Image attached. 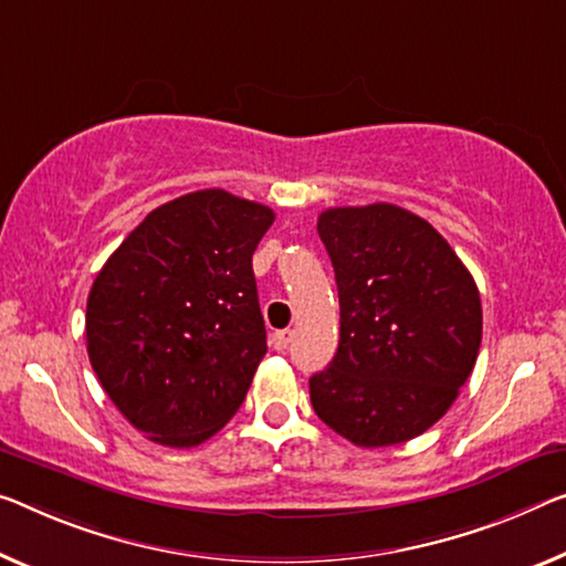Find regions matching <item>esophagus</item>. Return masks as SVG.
Here are the masks:
<instances>
[{
  "instance_id": "34e87169",
  "label": "esophagus",
  "mask_w": 566,
  "mask_h": 566,
  "mask_svg": "<svg viewBox=\"0 0 566 566\" xmlns=\"http://www.w3.org/2000/svg\"><path fill=\"white\" fill-rule=\"evenodd\" d=\"M291 342H293V332L291 328H283V332H275L273 336H271V344H273V349L275 352H285L291 346Z\"/></svg>"
}]
</instances>
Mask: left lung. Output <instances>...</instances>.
Here are the masks:
<instances>
[{"instance_id": "obj_1", "label": "left lung", "mask_w": 566, "mask_h": 566, "mask_svg": "<svg viewBox=\"0 0 566 566\" xmlns=\"http://www.w3.org/2000/svg\"><path fill=\"white\" fill-rule=\"evenodd\" d=\"M332 258L342 334L308 379L311 405L359 448L422 434L471 377L483 334L481 295L463 260L428 220L397 205L318 214Z\"/></svg>"}]
</instances>
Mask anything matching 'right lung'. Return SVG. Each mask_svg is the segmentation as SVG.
<instances>
[{
  "mask_svg": "<svg viewBox=\"0 0 566 566\" xmlns=\"http://www.w3.org/2000/svg\"><path fill=\"white\" fill-rule=\"evenodd\" d=\"M273 220L271 207L199 189L146 214L95 275L91 367L149 440L195 448L240 410L268 352L253 253Z\"/></svg>",
  "mask_w": 566,
  "mask_h": 566,
  "instance_id": "1",
  "label": "right lung"
}]
</instances>
